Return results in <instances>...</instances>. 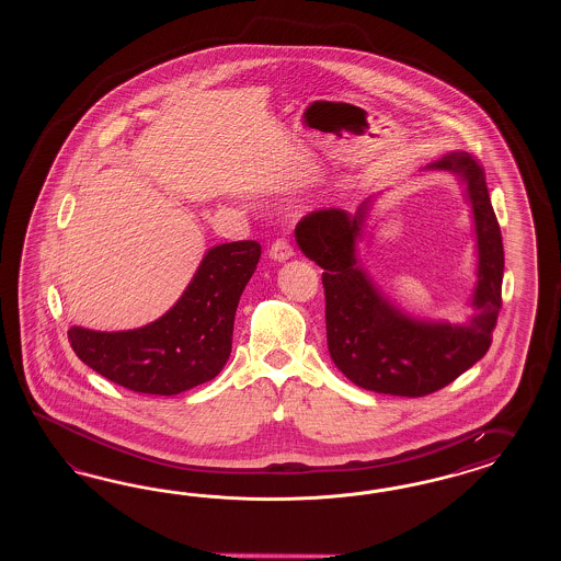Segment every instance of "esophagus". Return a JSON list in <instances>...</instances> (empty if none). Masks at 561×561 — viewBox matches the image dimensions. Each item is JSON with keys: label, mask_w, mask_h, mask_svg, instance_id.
Masks as SVG:
<instances>
[{"label": "esophagus", "mask_w": 561, "mask_h": 561, "mask_svg": "<svg viewBox=\"0 0 561 561\" xmlns=\"http://www.w3.org/2000/svg\"><path fill=\"white\" fill-rule=\"evenodd\" d=\"M270 256L273 261L282 263V261H288L289 256H294V249L286 238H277L270 249Z\"/></svg>", "instance_id": "esophagus-1"}]
</instances>
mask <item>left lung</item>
<instances>
[{
  "instance_id": "1",
  "label": "left lung",
  "mask_w": 561,
  "mask_h": 561,
  "mask_svg": "<svg viewBox=\"0 0 561 561\" xmlns=\"http://www.w3.org/2000/svg\"><path fill=\"white\" fill-rule=\"evenodd\" d=\"M425 170H448L467 185L477 234L473 314L465 323L420 321L392 305L357 265L370 199L356 214L331 207L296 226L300 251L323 267L327 345L331 359L354 385L397 397L440 391L488 354L502 308L504 247L485 172L467 152H450Z\"/></svg>"
}]
</instances>
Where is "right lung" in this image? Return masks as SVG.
<instances>
[{"label":"right lung","instance_id":"add662e5","mask_svg":"<svg viewBox=\"0 0 561 561\" xmlns=\"http://www.w3.org/2000/svg\"><path fill=\"white\" fill-rule=\"evenodd\" d=\"M259 256L256 240L218 244L158 321L113 333L71 327L69 343L85 366L129 391L170 397L204 385L230 357L238 300Z\"/></svg>","mask_w":561,"mask_h":561}]
</instances>
